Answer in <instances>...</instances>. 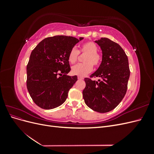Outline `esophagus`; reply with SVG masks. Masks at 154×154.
I'll return each mask as SVG.
<instances>
[{
  "mask_svg": "<svg viewBox=\"0 0 154 154\" xmlns=\"http://www.w3.org/2000/svg\"><path fill=\"white\" fill-rule=\"evenodd\" d=\"M78 80H83V78L82 76H78Z\"/></svg>",
  "mask_w": 154,
  "mask_h": 154,
  "instance_id": "1",
  "label": "esophagus"
}]
</instances>
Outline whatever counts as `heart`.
Wrapping results in <instances>:
<instances>
[{
    "instance_id": "obj_1",
    "label": "heart",
    "mask_w": 154,
    "mask_h": 154,
    "mask_svg": "<svg viewBox=\"0 0 154 154\" xmlns=\"http://www.w3.org/2000/svg\"><path fill=\"white\" fill-rule=\"evenodd\" d=\"M97 45L92 42H88L83 44L80 48V52L85 53L83 63H78L72 67L71 72L74 75L78 76H83L85 74L92 71L93 69L92 65L94 66H98L101 62V55L97 53ZM79 52L75 48H72L70 50L68 54V60L71 63H74L78 59Z\"/></svg>"
}]
</instances>
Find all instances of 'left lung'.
Masks as SVG:
<instances>
[{
  "mask_svg": "<svg viewBox=\"0 0 154 154\" xmlns=\"http://www.w3.org/2000/svg\"><path fill=\"white\" fill-rule=\"evenodd\" d=\"M94 42L102 51V61L91 77H99L101 80L85 78L83 97L89 108L105 113L114 109L126 94L130 77L128 60L118 44L107 38Z\"/></svg>",
  "mask_w": 154,
  "mask_h": 154,
  "instance_id": "left-lung-1",
  "label": "left lung"
}]
</instances>
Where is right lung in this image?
Segmentation results:
<instances>
[{
	"mask_svg": "<svg viewBox=\"0 0 154 154\" xmlns=\"http://www.w3.org/2000/svg\"><path fill=\"white\" fill-rule=\"evenodd\" d=\"M83 39L63 35L49 37L32 50L27 66V88L40 108L53 109L66 101L69 89L78 80L76 76L67 75L71 71L68 54Z\"/></svg>",
	"mask_w": 154,
	"mask_h": 154,
	"instance_id": "1",
	"label": "right lung"
}]
</instances>
